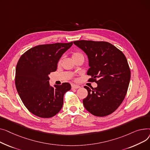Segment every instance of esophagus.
<instances>
[{"instance_id":"34e87169","label":"esophagus","mask_w":150,"mask_h":150,"mask_svg":"<svg viewBox=\"0 0 150 150\" xmlns=\"http://www.w3.org/2000/svg\"><path fill=\"white\" fill-rule=\"evenodd\" d=\"M81 86L79 85H71V88L72 89H77V88H80Z\"/></svg>"}]
</instances>
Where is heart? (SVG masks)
Instances as JSON below:
<instances>
[{
  "label": "heart",
  "instance_id": "obj_1",
  "mask_svg": "<svg viewBox=\"0 0 150 150\" xmlns=\"http://www.w3.org/2000/svg\"><path fill=\"white\" fill-rule=\"evenodd\" d=\"M72 58L74 60H77L79 59H84V56L83 55L82 53H81V52H78V51H76V52H74L72 54ZM61 62H62V59H60L59 62H58V65H60L61 64Z\"/></svg>",
  "mask_w": 150,
  "mask_h": 150
}]
</instances>
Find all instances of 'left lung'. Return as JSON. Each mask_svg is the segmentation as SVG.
<instances>
[{
    "instance_id": "1",
    "label": "left lung",
    "mask_w": 150,
    "mask_h": 150,
    "mask_svg": "<svg viewBox=\"0 0 150 150\" xmlns=\"http://www.w3.org/2000/svg\"><path fill=\"white\" fill-rule=\"evenodd\" d=\"M88 58L89 81L98 86H85L88 96L83 100L85 109L93 115L103 117L115 111L126 96L131 72L126 57L110 43L92 40L73 42ZM98 79L96 81V79Z\"/></svg>"
}]
</instances>
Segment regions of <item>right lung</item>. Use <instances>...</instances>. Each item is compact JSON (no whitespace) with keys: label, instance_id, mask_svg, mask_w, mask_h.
Returning a JSON list of instances; mask_svg holds the SVG:
<instances>
[{"label":"right lung","instance_id":"1","mask_svg":"<svg viewBox=\"0 0 150 150\" xmlns=\"http://www.w3.org/2000/svg\"><path fill=\"white\" fill-rule=\"evenodd\" d=\"M73 42L40 45L30 48L21 57L16 69L15 83L24 105L31 113L50 118L62 108L64 96L71 85H50L48 75L56 71L60 58Z\"/></svg>","mask_w":150,"mask_h":150}]
</instances>
